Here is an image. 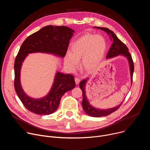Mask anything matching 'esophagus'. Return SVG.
<instances>
[{
    "mask_svg": "<svg viewBox=\"0 0 150 150\" xmlns=\"http://www.w3.org/2000/svg\"><path fill=\"white\" fill-rule=\"evenodd\" d=\"M75 81L76 84H78L79 83V82H80V79L79 78H78V77H76L75 78Z\"/></svg>",
    "mask_w": 150,
    "mask_h": 150,
    "instance_id": "1",
    "label": "esophagus"
}]
</instances>
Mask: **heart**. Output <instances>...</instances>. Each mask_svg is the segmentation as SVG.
<instances>
[{
	"label": "heart",
	"mask_w": 150,
	"mask_h": 150,
	"mask_svg": "<svg viewBox=\"0 0 150 150\" xmlns=\"http://www.w3.org/2000/svg\"><path fill=\"white\" fill-rule=\"evenodd\" d=\"M108 44L105 39L99 35L87 34L75 41L70 53H67L65 63L72 70L75 69L82 59L83 68L88 71L95 70L103 60Z\"/></svg>",
	"instance_id": "heart-1"
}]
</instances>
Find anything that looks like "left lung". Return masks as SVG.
<instances>
[{"label": "left lung", "instance_id": "left-lung-1", "mask_svg": "<svg viewBox=\"0 0 150 150\" xmlns=\"http://www.w3.org/2000/svg\"><path fill=\"white\" fill-rule=\"evenodd\" d=\"M94 28L97 29H100L104 31H105L108 34L111 41L113 42L112 45L107 54V59H110L117 56H123L125 57L129 63V69H130V75H131V84L132 82V76L134 71V62L132 59V56L129 51V49L126 46V45L122 42L116 36V35L109 28H104V27H94ZM89 77L86 79H83L79 83V87L82 91V96H83V100L82 101V108L85 112L87 115L92 117H103L105 116L110 115L113 112L117 110L122 104L121 103L119 105L115 107V108H109L107 109H100L98 108H94L89 102L88 98L86 96V91H85V87H86V83L89 79Z\"/></svg>", "mask_w": 150, "mask_h": 150}]
</instances>
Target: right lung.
Returning a JSON list of instances; mask_svg holds the SVG:
<instances>
[{"mask_svg":"<svg viewBox=\"0 0 150 150\" xmlns=\"http://www.w3.org/2000/svg\"><path fill=\"white\" fill-rule=\"evenodd\" d=\"M74 33V30L65 26L47 25L28 36L21 45L14 63V87L18 97L31 112L40 115L54 113L58 108L63 95L75 88V82L72 75L57 71L48 94L40 98H34L25 93L21 85L23 63L29 54L34 53L64 57Z\"/></svg>","mask_w":150,"mask_h":150,"instance_id":"right-lung-1","label":"right lung"}]
</instances>
